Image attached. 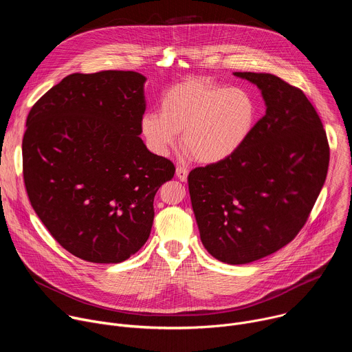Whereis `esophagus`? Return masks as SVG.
<instances>
[{
    "mask_svg": "<svg viewBox=\"0 0 352 352\" xmlns=\"http://www.w3.org/2000/svg\"><path fill=\"white\" fill-rule=\"evenodd\" d=\"M175 175H177V178H178L179 181L185 182V181L188 179V170L179 166V167H177V170H175Z\"/></svg>",
    "mask_w": 352,
    "mask_h": 352,
    "instance_id": "obj_1",
    "label": "esophagus"
}]
</instances>
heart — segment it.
Masks as SVG:
<instances>
[{"label":"heart","mask_w":352,"mask_h":352,"mask_svg":"<svg viewBox=\"0 0 352 352\" xmlns=\"http://www.w3.org/2000/svg\"><path fill=\"white\" fill-rule=\"evenodd\" d=\"M256 103L245 89L226 87L202 78L170 87L160 111H146L142 135L153 153L167 156L178 133L186 155L205 164L231 157L245 143L256 121Z\"/></svg>","instance_id":"b5f03b06"}]
</instances>
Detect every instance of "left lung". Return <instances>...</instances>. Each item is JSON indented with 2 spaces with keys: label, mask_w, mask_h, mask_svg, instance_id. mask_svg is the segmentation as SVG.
Masks as SVG:
<instances>
[{
  "label": "left lung",
  "mask_w": 352,
  "mask_h": 352,
  "mask_svg": "<svg viewBox=\"0 0 352 352\" xmlns=\"http://www.w3.org/2000/svg\"><path fill=\"white\" fill-rule=\"evenodd\" d=\"M259 87L266 114L236 152L188 175L204 246L245 265L277 252L307 223L326 181L330 150L302 90L272 74L234 72Z\"/></svg>",
  "instance_id": "left-lung-1"
}]
</instances>
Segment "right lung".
<instances>
[{"instance_id":"1","label":"right lung","mask_w":352,"mask_h":352,"mask_svg":"<svg viewBox=\"0 0 352 352\" xmlns=\"http://www.w3.org/2000/svg\"><path fill=\"white\" fill-rule=\"evenodd\" d=\"M144 82L133 71L72 74L32 107L22 142L30 204L54 239L91 263L144 245L174 164L139 138Z\"/></svg>"}]
</instances>
